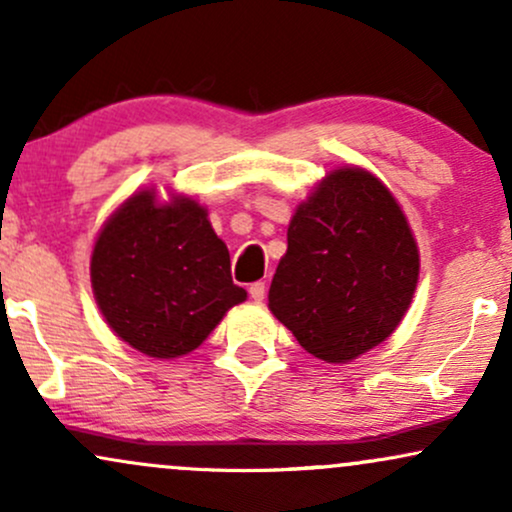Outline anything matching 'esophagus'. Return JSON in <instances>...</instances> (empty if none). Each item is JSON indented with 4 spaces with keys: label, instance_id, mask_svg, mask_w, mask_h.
<instances>
[{
    "label": "esophagus",
    "instance_id": "1",
    "mask_svg": "<svg viewBox=\"0 0 512 512\" xmlns=\"http://www.w3.org/2000/svg\"><path fill=\"white\" fill-rule=\"evenodd\" d=\"M250 298L252 301H262L264 293H267V286H264V281H255V284H250Z\"/></svg>",
    "mask_w": 512,
    "mask_h": 512
}]
</instances>
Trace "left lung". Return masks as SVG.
Segmentation results:
<instances>
[{
    "instance_id": "8db88e82",
    "label": "left lung",
    "mask_w": 512,
    "mask_h": 512,
    "mask_svg": "<svg viewBox=\"0 0 512 512\" xmlns=\"http://www.w3.org/2000/svg\"><path fill=\"white\" fill-rule=\"evenodd\" d=\"M286 236L269 310L308 354L346 363L395 332L419 281V248L383 182L356 166L332 170Z\"/></svg>"
}]
</instances>
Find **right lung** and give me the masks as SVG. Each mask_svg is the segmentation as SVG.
I'll return each instance as SVG.
<instances>
[{"label": "right lung", "mask_w": 512, "mask_h": 512, "mask_svg": "<svg viewBox=\"0 0 512 512\" xmlns=\"http://www.w3.org/2000/svg\"><path fill=\"white\" fill-rule=\"evenodd\" d=\"M91 286L110 330L151 358L195 351L248 298L233 284L207 209L182 195L161 204L154 190L132 195L103 223Z\"/></svg>", "instance_id": "add662e5"}]
</instances>
